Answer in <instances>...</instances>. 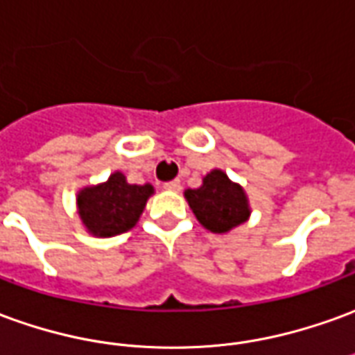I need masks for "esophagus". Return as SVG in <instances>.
<instances>
[{
  "label": "esophagus",
  "mask_w": 355,
  "mask_h": 355,
  "mask_svg": "<svg viewBox=\"0 0 355 355\" xmlns=\"http://www.w3.org/2000/svg\"><path fill=\"white\" fill-rule=\"evenodd\" d=\"M163 188H165V190H171V192H178V190H180V180H171V182H165Z\"/></svg>",
  "instance_id": "obj_1"
}]
</instances>
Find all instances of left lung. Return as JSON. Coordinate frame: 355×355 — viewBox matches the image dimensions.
I'll list each match as a JSON object with an SVG mask.
<instances>
[{"mask_svg":"<svg viewBox=\"0 0 355 355\" xmlns=\"http://www.w3.org/2000/svg\"><path fill=\"white\" fill-rule=\"evenodd\" d=\"M184 198L196 219L215 234H225L246 223L252 213L244 188L232 182L220 169L207 173L200 188H188Z\"/></svg>","mask_w":355,"mask_h":355,"instance_id":"obj_1","label":"left lung"}]
</instances>
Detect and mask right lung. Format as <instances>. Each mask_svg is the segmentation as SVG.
Segmentation results:
<instances>
[{
	"label": "right lung",
	"mask_w": 355,
	"mask_h": 355,
	"mask_svg": "<svg viewBox=\"0 0 355 355\" xmlns=\"http://www.w3.org/2000/svg\"><path fill=\"white\" fill-rule=\"evenodd\" d=\"M152 194V184H128L125 175L117 171L105 182L86 186L78 192V217L94 236H117L138 223Z\"/></svg>",
	"instance_id": "1"
}]
</instances>
